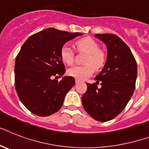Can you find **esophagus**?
Listing matches in <instances>:
<instances>
[{"label":"esophagus","instance_id":"esophagus-1","mask_svg":"<svg viewBox=\"0 0 149 149\" xmlns=\"http://www.w3.org/2000/svg\"><path fill=\"white\" fill-rule=\"evenodd\" d=\"M79 82H80V81L79 80V79H76V83H77H77H79Z\"/></svg>","mask_w":149,"mask_h":149}]
</instances>
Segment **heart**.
<instances>
[{
	"mask_svg": "<svg viewBox=\"0 0 149 149\" xmlns=\"http://www.w3.org/2000/svg\"><path fill=\"white\" fill-rule=\"evenodd\" d=\"M76 47L79 51L87 53L83 66H75L67 70L70 76L79 80H84L93 73L94 69L102 68L106 62V54L100 49L99 43L90 37H85L76 42ZM61 59L66 64L71 65L74 60V53L70 47L64 45L60 50Z\"/></svg>",
	"mask_w": 149,
	"mask_h": 149,
	"instance_id": "obj_1",
	"label": "heart"
}]
</instances>
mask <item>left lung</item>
I'll return each instance as SVG.
<instances>
[{
    "label": "left lung",
    "mask_w": 149,
    "mask_h": 149,
    "mask_svg": "<svg viewBox=\"0 0 149 149\" xmlns=\"http://www.w3.org/2000/svg\"><path fill=\"white\" fill-rule=\"evenodd\" d=\"M106 46L107 58L95 83H87L82 96L86 112L91 117L107 122L116 117L131 99L137 78V63L129 47L115 34H95ZM100 83L101 86L97 85Z\"/></svg>",
    "instance_id": "left-lung-1"
}]
</instances>
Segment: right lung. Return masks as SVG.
<instances>
[{
  "label": "right lung",
  "instance_id": "1",
  "mask_svg": "<svg viewBox=\"0 0 149 149\" xmlns=\"http://www.w3.org/2000/svg\"><path fill=\"white\" fill-rule=\"evenodd\" d=\"M81 35L48 28L31 36L23 44L15 60V88L21 102L32 113L48 116L62 107L75 79H56L66 71L60 50L66 42Z\"/></svg>",
  "mask_w": 149,
  "mask_h": 149
}]
</instances>
